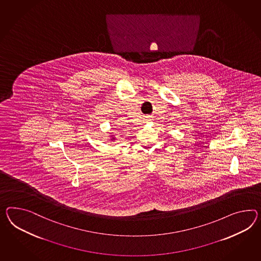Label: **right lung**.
<instances>
[{
  "instance_id": "obj_1",
  "label": "right lung",
  "mask_w": 261,
  "mask_h": 261,
  "mask_svg": "<svg viewBox=\"0 0 261 261\" xmlns=\"http://www.w3.org/2000/svg\"><path fill=\"white\" fill-rule=\"evenodd\" d=\"M112 140H114V136H113V138H112Z\"/></svg>"
}]
</instances>
